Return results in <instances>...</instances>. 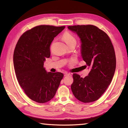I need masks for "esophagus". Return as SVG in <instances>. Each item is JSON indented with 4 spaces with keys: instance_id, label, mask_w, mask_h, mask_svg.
Instances as JSON below:
<instances>
[{
    "instance_id": "34e87169",
    "label": "esophagus",
    "mask_w": 128,
    "mask_h": 128,
    "mask_svg": "<svg viewBox=\"0 0 128 128\" xmlns=\"http://www.w3.org/2000/svg\"><path fill=\"white\" fill-rule=\"evenodd\" d=\"M72 75L71 74H69V73H66L65 74V76H71Z\"/></svg>"
}]
</instances>
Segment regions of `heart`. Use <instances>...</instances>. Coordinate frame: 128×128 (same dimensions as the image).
<instances>
[{
  "mask_svg": "<svg viewBox=\"0 0 128 128\" xmlns=\"http://www.w3.org/2000/svg\"><path fill=\"white\" fill-rule=\"evenodd\" d=\"M62 39L64 40V42L66 43L67 45L72 44V43L76 44V38L73 35L69 33V32H66V33H65L63 34V36H62Z\"/></svg>",
  "mask_w": 128,
  "mask_h": 128,
  "instance_id": "1",
  "label": "heart"
}]
</instances>
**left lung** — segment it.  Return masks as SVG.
Masks as SVG:
<instances>
[{
	"instance_id": "left-lung-1",
	"label": "left lung",
	"mask_w": 128,
	"mask_h": 128,
	"mask_svg": "<svg viewBox=\"0 0 128 128\" xmlns=\"http://www.w3.org/2000/svg\"><path fill=\"white\" fill-rule=\"evenodd\" d=\"M81 40V53L91 70L84 78L73 74L71 85L73 94L84 103L100 98L110 85L114 74L116 58L112 42L104 31L91 25L68 26Z\"/></svg>"
}]
</instances>
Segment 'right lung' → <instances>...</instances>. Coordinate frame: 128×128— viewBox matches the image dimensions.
Wrapping results in <instances>:
<instances>
[{
  "mask_svg": "<svg viewBox=\"0 0 128 128\" xmlns=\"http://www.w3.org/2000/svg\"><path fill=\"white\" fill-rule=\"evenodd\" d=\"M65 26L40 25L23 34L14 52L16 78L27 96L43 103L53 98L64 76L62 72H47L43 66L50 57V45Z\"/></svg>",
  "mask_w": 128,
  "mask_h": 128,
  "instance_id": "right-lung-1",
  "label": "right lung"
}]
</instances>
